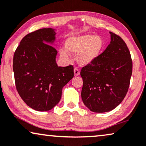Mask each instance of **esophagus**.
I'll return each instance as SVG.
<instances>
[{
  "mask_svg": "<svg viewBox=\"0 0 146 146\" xmlns=\"http://www.w3.org/2000/svg\"><path fill=\"white\" fill-rule=\"evenodd\" d=\"M74 75H75V76H78L80 75V71L79 70V69L76 68V67L74 69Z\"/></svg>",
  "mask_w": 146,
  "mask_h": 146,
  "instance_id": "34e87169",
  "label": "esophagus"
}]
</instances>
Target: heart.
Returning a JSON list of instances; mask_svg holds the SVG:
<instances>
[{"mask_svg": "<svg viewBox=\"0 0 146 146\" xmlns=\"http://www.w3.org/2000/svg\"><path fill=\"white\" fill-rule=\"evenodd\" d=\"M104 47L103 39L99 36L91 34L74 35L67 38L65 48L59 50L61 58L68 61L70 53H78L77 59L81 65L93 63L100 56Z\"/></svg>", "mask_w": 146, "mask_h": 146, "instance_id": "1", "label": "heart"}]
</instances>
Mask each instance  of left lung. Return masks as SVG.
Here are the masks:
<instances>
[{
  "label": "left lung",
  "instance_id": "obj_1",
  "mask_svg": "<svg viewBox=\"0 0 146 146\" xmlns=\"http://www.w3.org/2000/svg\"><path fill=\"white\" fill-rule=\"evenodd\" d=\"M110 42L91 65L82 68L81 98L92 112H109L118 106L128 92L132 73L130 51L124 41L110 32Z\"/></svg>",
  "mask_w": 146,
  "mask_h": 146
}]
</instances>
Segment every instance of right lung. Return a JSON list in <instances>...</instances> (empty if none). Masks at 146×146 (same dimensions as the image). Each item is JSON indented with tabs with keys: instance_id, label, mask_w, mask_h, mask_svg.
I'll return each instance as SVG.
<instances>
[{
	"instance_id": "right-lung-1",
	"label": "right lung",
	"mask_w": 146,
	"mask_h": 146,
	"mask_svg": "<svg viewBox=\"0 0 146 146\" xmlns=\"http://www.w3.org/2000/svg\"><path fill=\"white\" fill-rule=\"evenodd\" d=\"M55 30L42 28L24 36L14 52L16 87L28 106L48 111L57 105L62 89L74 76L73 67H58L57 51L52 46Z\"/></svg>"
}]
</instances>
